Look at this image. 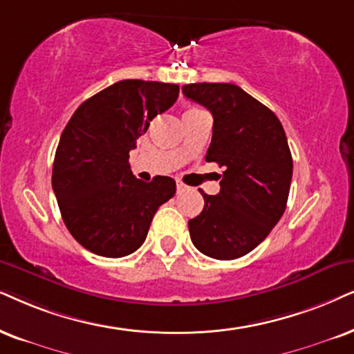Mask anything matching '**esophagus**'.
<instances>
[{"mask_svg":"<svg viewBox=\"0 0 354 354\" xmlns=\"http://www.w3.org/2000/svg\"><path fill=\"white\" fill-rule=\"evenodd\" d=\"M176 189H178V192H181V191H185V189H186V186L183 185L181 181H176Z\"/></svg>","mask_w":354,"mask_h":354,"instance_id":"34e87169","label":"esophagus"}]
</instances>
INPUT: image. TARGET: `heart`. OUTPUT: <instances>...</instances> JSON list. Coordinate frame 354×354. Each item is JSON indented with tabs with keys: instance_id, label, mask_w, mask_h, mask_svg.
I'll return each instance as SVG.
<instances>
[{
	"instance_id": "b5f03b06",
	"label": "heart",
	"mask_w": 354,
	"mask_h": 354,
	"mask_svg": "<svg viewBox=\"0 0 354 354\" xmlns=\"http://www.w3.org/2000/svg\"><path fill=\"white\" fill-rule=\"evenodd\" d=\"M191 111H198V107H194V106H189V107H186V111H185V113H191Z\"/></svg>"
}]
</instances>
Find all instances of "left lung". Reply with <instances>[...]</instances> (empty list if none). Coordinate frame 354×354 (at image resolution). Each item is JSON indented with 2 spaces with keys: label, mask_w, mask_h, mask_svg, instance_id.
Instances as JSON below:
<instances>
[{
  "label": "left lung",
  "mask_w": 354,
  "mask_h": 354,
  "mask_svg": "<svg viewBox=\"0 0 354 354\" xmlns=\"http://www.w3.org/2000/svg\"><path fill=\"white\" fill-rule=\"evenodd\" d=\"M183 95L212 114L205 162L225 167L218 194L201 192L203 212L187 222L191 240L210 258H240L266 239L288 204L292 156L283 124L236 84L192 83Z\"/></svg>",
  "instance_id": "obj_1"
}]
</instances>
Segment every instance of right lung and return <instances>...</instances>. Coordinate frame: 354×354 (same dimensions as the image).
<instances>
[{
    "instance_id": "right-lung-1",
    "label": "right lung",
    "mask_w": 354,
    "mask_h": 354,
    "mask_svg": "<svg viewBox=\"0 0 354 354\" xmlns=\"http://www.w3.org/2000/svg\"><path fill=\"white\" fill-rule=\"evenodd\" d=\"M178 95V84L122 80L84 101L62 132L52 187L66 229L91 253L120 258L140 248L155 212L176 192L169 176L137 180L129 151Z\"/></svg>"
}]
</instances>
